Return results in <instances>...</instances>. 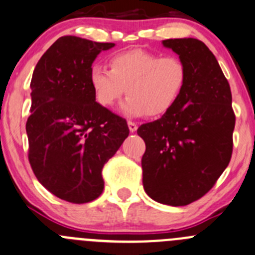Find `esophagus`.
<instances>
[{"mask_svg": "<svg viewBox=\"0 0 255 255\" xmlns=\"http://www.w3.org/2000/svg\"><path fill=\"white\" fill-rule=\"evenodd\" d=\"M128 126H129V130L130 132H135L137 130V125L132 121H128Z\"/></svg>", "mask_w": 255, "mask_h": 255, "instance_id": "esophagus-1", "label": "esophagus"}]
</instances>
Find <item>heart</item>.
<instances>
[{"instance_id":"heart-1","label":"heart","mask_w":255,"mask_h":255,"mask_svg":"<svg viewBox=\"0 0 255 255\" xmlns=\"http://www.w3.org/2000/svg\"><path fill=\"white\" fill-rule=\"evenodd\" d=\"M110 67L100 64L90 67L96 100L109 108L126 93L129 96L119 110L130 118L166 114L178 103L188 82V71L180 59L144 50L116 53L110 59Z\"/></svg>"}]
</instances>
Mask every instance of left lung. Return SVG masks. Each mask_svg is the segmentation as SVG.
<instances>
[{
    "label": "left lung",
    "instance_id": "obj_1",
    "mask_svg": "<svg viewBox=\"0 0 255 255\" xmlns=\"http://www.w3.org/2000/svg\"><path fill=\"white\" fill-rule=\"evenodd\" d=\"M184 62L188 82L178 103L152 123L142 124V185L155 202L183 207L208 193L228 166L235 115L232 93L217 59L196 38H169Z\"/></svg>",
    "mask_w": 255,
    "mask_h": 255
}]
</instances>
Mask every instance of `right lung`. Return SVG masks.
<instances>
[{
  "instance_id": "1",
  "label": "right lung",
  "mask_w": 255,
  "mask_h": 255,
  "mask_svg": "<svg viewBox=\"0 0 255 255\" xmlns=\"http://www.w3.org/2000/svg\"><path fill=\"white\" fill-rule=\"evenodd\" d=\"M114 46L62 36L43 53L31 80V168L50 193L75 204L100 196L104 165L129 136L125 119L96 103L90 84V67Z\"/></svg>"
}]
</instances>
